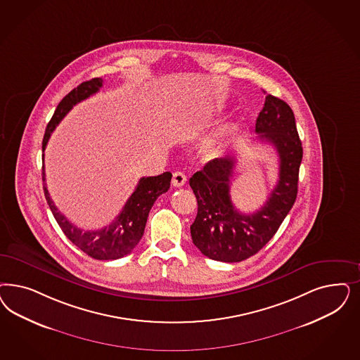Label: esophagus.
Returning a JSON list of instances; mask_svg holds the SVG:
<instances>
[{"label": "esophagus", "mask_w": 360, "mask_h": 360, "mask_svg": "<svg viewBox=\"0 0 360 360\" xmlns=\"http://www.w3.org/2000/svg\"><path fill=\"white\" fill-rule=\"evenodd\" d=\"M186 174H183V172H179V171L174 172V176H172V186H183L186 184Z\"/></svg>", "instance_id": "obj_1"}]
</instances>
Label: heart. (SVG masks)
I'll return each instance as SVG.
<instances>
[{
    "label": "heart",
    "instance_id": "1",
    "mask_svg": "<svg viewBox=\"0 0 360 360\" xmlns=\"http://www.w3.org/2000/svg\"><path fill=\"white\" fill-rule=\"evenodd\" d=\"M224 135L219 134L213 138L207 140L202 146V153L209 158V159H213V158H219L222 151H224Z\"/></svg>",
    "mask_w": 360,
    "mask_h": 360
}]
</instances>
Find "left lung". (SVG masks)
Here are the masks:
<instances>
[{
    "label": "left lung",
    "mask_w": 360,
    "mask_h": 360,
    "mask_svg": "<svg viewBox=\"0 0 360 360\" xmlns=\"http://www.w3.org/2000/svg\"><path fill=\"white\" fill-rule=\"evenodd\" d=\"M258 139L271 144L279 158V179L264 207L241 213L233 205L231 180L234 156L214 159L189 179L198 198V216L191 236L198 250L212 259L240 262L258 253L278 231L298 192L302 143L290 105L273 95L255 122Z\"/></svg>",
    "instance_id": "8db88e82"
}]
</instances>
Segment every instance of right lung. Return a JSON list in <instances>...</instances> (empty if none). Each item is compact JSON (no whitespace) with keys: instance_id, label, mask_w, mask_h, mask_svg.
I'll use <instances>...</instances> for the list:
<instances>
[{"instance_id":"add662e5","label":"right lung","mask_w":360,"mask_h":360,"mask_svg":"<svg viewBox=\"0 0 360 360\" xmlns=\"http://www.w3.org/2000/svg\"><path fill=\"white\" fill-rule=\"evenodd\" d=\"M102 86V78H94L91 81L83 82L59 102L54 115L47 124L45 136L42 140V151H45L46 148L50 135L70 110L77 103L87 99L90 95L98 93ZM171 179V172H164L159 176L141 177L134 193L129 196L124 208L119 213L115 220L108 226L98 231H83L74 224H71L53 202L45 183V167H42L45 198L62 232L65 233L70 241L75 246H78L83 253L90 255L95 259L105 261L117 259L129 255L132 249L139 244L152 205L156 201V198L169 189Z\"/></svg>"}]
</instances>
